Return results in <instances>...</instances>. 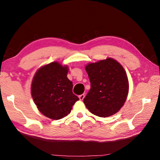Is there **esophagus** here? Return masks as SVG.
Returning a JSON list of instances; mask_svg holds the SVG:
<instances>
[{
	"label": "esophagus",
	"mask_w": 160,
	"mask_h": 160,
	"mask_svg": "<svg viewBox=\"0 0 160 160\" xmlns=\"http://www.w3.org/2000/svg\"><path fill=\"white\" fill-rule=\"evenodd\" d=\"M85 94H80V95L79 96V99H80V100H81V101H82V100H83V99L85 98Z\"/></svg>",
	"instance_id": "1"
}]
</instances>
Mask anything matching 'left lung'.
Instances as JSON below:
<instances>
[{"label":"left lung","mask_w":160,"mask_h":160,"mask_svg":"<svg viewBox=\"0 0 160 160\" xmlns=\"http://www.w3.org/2000/svg\"><path fill=\"white\" fill-rule=\"evenodd\" d=\"M91 88L84 98L90 112L100 117L117 113L127 99L129 84L123 67L112 58L85 66Z\"/></svg>","instance_id":"1"}]
</instances>
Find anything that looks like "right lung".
<instances>
[{"mask_svg":"<svg viewBox=\"0 0 160 160\" xmlns=\"http://www.w3.org/2000/svg\"><path fill=\"white\" fill-rule=\"evenodd\" d=\"M68 67L57 61L37 70L32 81L31 94L43 115L53 120L66 117L79 98L72 93V82L67 78Z\"/></svg>","mask_w":160,"mask_h":160,"instance_id":"right-lung-1","label":"right lung"}]
</instances>
